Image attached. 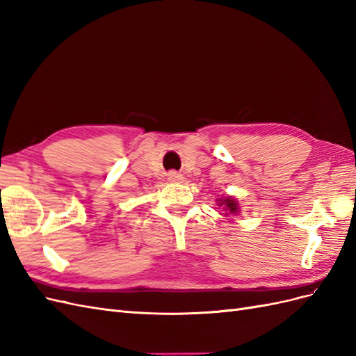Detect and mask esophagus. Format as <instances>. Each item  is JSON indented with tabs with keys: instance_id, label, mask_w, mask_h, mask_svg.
I'll return each instance as SVG.
<instances>
[{
	"instance_id": "obj_1",
	"label": "esophagus",
	"mask_w": 356,
	"mask_h": 356,
	"mask_svg": "<svg viewBox=\"0 0 356 356\" xmlns=\"http://www.w3.org/2000/svg\"><path fill=\"white\" fill-rule=\"evenodd\" d=\"M168 179L170 182H179V181H182V175L179 174V172H177V170H170L169 174H168Z\"/></svg>"
}]
</instances>
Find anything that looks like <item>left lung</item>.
I'll list each match as a JSON object with an SVG mask.
<instances>
[{
	"instance_id": "8db88e82",
	"label": "left lung",
	"mask_w": 356,
	"mask_h": 356,
	"mask_svg": "<svg viewBox=\"0 0 356 356\" xmlns=\"http://www.w3.org/2000/svg\"><path fill=\"white\" fill-rule=\"evenodd\" d=\"M220 207H224L225 211H229V213H238L239 208H238V202L232 197H225L220 200Z\"/></svg>"
}]
</instances>
